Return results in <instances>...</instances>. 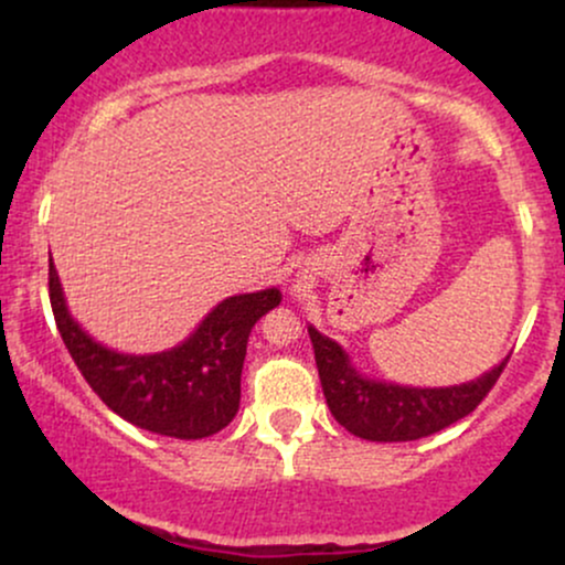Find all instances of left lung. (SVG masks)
Masks as SVG:
<instances>
[{"instance_id":"obj_1","label":"left lung","mask_w":565,"mask_h":565,"mask_svg":"<svg viewBox=\"0 0 565 565\" xmlns=\"http://www.w3.org/2000/svg\"><path fill=\"white\" fill-rule=\"evenodd\" d=\"M316 366L329 412L353 436L366 440H417L444 430L476 412L508 366L502 364L478 380L451 387H406L369 380L350 366L348 353L334 340L308 327Z\"/></svg>"}]
</instances>
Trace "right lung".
<instances>
[{"instance_id": "1", "label": "right lung", "mask_w": 565, "mask_h": 565, "mask_svg": "<svg viewBox=\"0 0 565 565\" xmlns=\"http://www.w3.org/2000/svg\"><path fill=\"white\" fill-rule=\"evenodd\" d=\"M278 302V289L228 297L183 345L153 355L116 353L71 319L57 270L50 263V305L82 377L121 419L167 438L215 436L236 417L246 340Z\"/></svg>"}]
</instances>
